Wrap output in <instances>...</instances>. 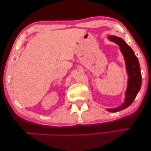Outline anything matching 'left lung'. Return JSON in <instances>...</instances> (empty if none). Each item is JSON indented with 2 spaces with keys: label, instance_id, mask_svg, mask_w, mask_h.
I'll use <instances>...</instances> for the list:
<instances>
[{
  "label": "left lung",
  "instance_id": "1",
  "mask_svg": "<svg viewBox=\"0 0 151 151\" xmlns=\"http://www.w3.org/2000/svg\"><path fill=\"white\" fill-rule=\"evenodd\" d=\"M108 39L110 41L114 42L119 45L121 52L124 58L126 68L128 75V87L125 93L126 97L124 104L118 108L107 109L109 112H116L127 108L133 102L141 87L142 76L139 62L132 49L120 37L109 36Z\"/></svg>",
  "mask_w": 151,
  "mask_h": 151
}]
</instances>
